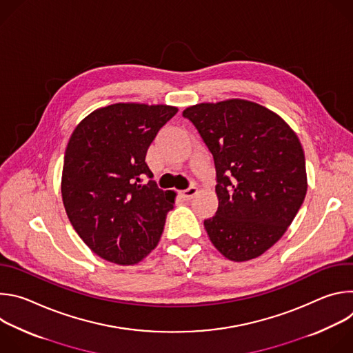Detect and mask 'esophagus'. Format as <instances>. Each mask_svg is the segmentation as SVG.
Here are the masks:
<instances>
[{
    "instance_id": "esophagus-1",
    "label": "esophagus",
    "mask_w": 353,
    "mask_h": 353,
    "mask_svg": "<svg viewBox=\"0 0 353 353\" xmlns=\"http://www.w3.org/2000/svg\"><path fill=\"white\" fill-rule=\"evenodd\" d=\"M198 192V187H195V185H191V187H188L187 190H184V191H181V196L184 198V199H191L195 194Z\"/></svg>"
}]
</instances>
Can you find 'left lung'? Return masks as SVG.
<instances>
[{"label": "left lung", "mask_w": 353, "mask_h": 353, "mask_svg": "<svg viewBox=\"0 0 353 353\" xmlns=\"http://www.w3.org/2000/svg\"><path fill=\"white\" fill-rule=\"evenodd\" d=\"M214 155L219 207L204 222L210 240L230 261L260 257L288 230L307 192L305 152L275 112L245 99L188 106Z\"/></svg>", "instance_id": "obj_1"}]
</instances>
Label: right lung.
I'll list each match as a JSON object with an SVG mask.
<instances>
[{"label":"right lung","instance_id":"obj_1","mask_svg":"<svg viewBox=\"0 0 353 353\" xmlns=\"http://www.w3.org/2000/svg\"><path fill=\"white\" fill-rule=\"evenodd\" d=\"M176 106L114 103L88 114L68 141L63 204L71 225L94 254L135 265L162 236L176 192L161 190L145 162L158 131Z\"/></svg>","mask_w":353,"mask_h":353}]
</instances>
